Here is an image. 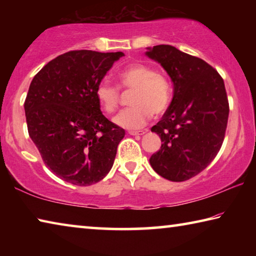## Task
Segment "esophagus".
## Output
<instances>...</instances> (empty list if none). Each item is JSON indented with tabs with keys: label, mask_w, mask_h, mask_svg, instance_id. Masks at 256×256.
Here are the masks:
<instances>
[{
	"label": "esophagus",
	"mask_w": 256,
	"mask_h": 256,
	"mask_svg": "<svg viewBox=\"0 0 256 256\" xmlns=\"http://www.w3.org/2000/svg\"><path fill=\"white\" fill-rule=\"evenodd\" d=\"M144 130H141V131H128V134H131V136H144Z\"/></svg>",
	"instance_id": "34e87169"
}]
</instances>
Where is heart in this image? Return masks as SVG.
Listing matches in <instances>:
<instances>
[{"label":"heart","mask_w":256,"mask_h":256,"mask_svg":"<svg viewBox=\"0 0 256 256\" xmlns=\"http://www.w3.org/2000/svg\"><path fill=\"white\" fill-rule=\"evenodd\" d=\"M118 79L120 88L133 90L128 102L131 107L120 112L114 118V123L118 126L128 130L140 128L150 120L152 112L162 115L170 106V82L151 66L142 63L130 64L118 72ZM96 97L107 112H112L118 106V88L107 79L97 84Z\"/></svg>","instance_id":"obj_1"}]
</instances>
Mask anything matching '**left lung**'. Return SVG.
I'll return each mask as SVG.
<instances>
[{
	"label": "left lung",
	"instance_id": "left-lung-1",
	"mask_svg": "<svg viewBox=\"0 0 256 256\" xmlns=\"http://www.w3.org/2000/svg\"><path fill=\"white\" fill-rule=\"evenodd\" d=\"M146 55L174 84L170 107L151 128L162 144L150 164L168 180H188L206 170L222 148L229 115L224 80L204 60L174 46L148 47Z\"/></svg>",
	"mask_w": 256,
	"mask_h": 256
}]
</instances>
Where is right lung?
<instances>
[{
  "instance_id": "obj_1",
  "label": "right lung",
  "mask_w": 256,
  "mask_h": 256,
  "mask_svg": "<svg viewBox=\"0 0 256 256\" xmlns=\"http://www.w3.org/2000/svg\"><path fill=\"white\" fill-rule=\"evenodd\" d=\"M122 52L71 50L34 76L24 102L29 136L60 180L88 186L114 164L125 131L100 110L96 88Z\"/></svg>"
}]
</instances>
